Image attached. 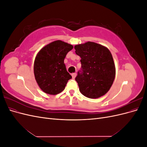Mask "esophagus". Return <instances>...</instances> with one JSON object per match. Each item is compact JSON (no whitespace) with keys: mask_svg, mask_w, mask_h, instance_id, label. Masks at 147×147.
I'll return each mask as SVG.
<instances>
[{"mask_svg":"<svg viewBox=\"0 0 147 147\" xmlns=\"http://www.w3.org/2000/svg\"><path fill=\"white\" fill-rule=\"evenodd\" d=\"M76 75H77V74L76 73H73L72 74V78L74 79L75 77H76Z\"/></svg>","mask_w":147,"mask_h":147,"instance_id":"34e87169","label":"esophagus"}]
</instances>
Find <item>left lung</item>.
I'll list each match as a JSON object with an SVG mask.
<instances>
[{"mask_svg":"<svg viewBox=\"0 0 147 147\" xmlns=\"http://www.w3.org/2000/svg\"><path fill=\"white\" fill-rule=\"evenodd\" d=\"M81 57V73L75 80L82 94L90 99L104 96L112 86L116 74L115 63L109 49L95 42H88L74 47Z\"/></svg>","mask_w":147,"mask_h":147,"instance_id":"obj_1","label":"left lung"}]
</instances>
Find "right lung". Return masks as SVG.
Instances as JSON below:
<instances>
[{
	"label": "right lung",
	"instance_id": "1",
	"mask_svg": "<svg viewBox=\"0 0 147 147\" xmlns=\"http://www.w3.org/2000/svg\"><path fill=\"white\" fill-rule=\"evenodd\" d=\"M74 47L61 40H56L43 47L35 57L34 73L40 88L48 94L63 91L72 76L67 71L64 58Z\"/></svg>",
	"mask_w": 147,
	"mask_h": 147
}]
</instances>
